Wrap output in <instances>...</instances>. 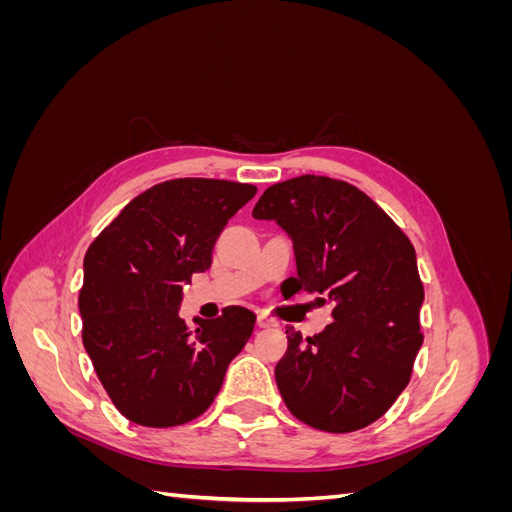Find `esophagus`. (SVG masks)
<instances>
[{"label":"esophagus","mask_w":512,"mask_h":512,"mask_svg":"<svg viewBox=\"0 0 512 512\" xmlns=\"http://www.w3.org/2000/svg\"><path fill=\"white\" fill-rule=\"evenodd\" d=\"M256 324L260 329H271V327H275V322L269 318V316H265V314H260L258 318H256Z\"/></svg>","instance_id":"34e87169"}]
</instances>
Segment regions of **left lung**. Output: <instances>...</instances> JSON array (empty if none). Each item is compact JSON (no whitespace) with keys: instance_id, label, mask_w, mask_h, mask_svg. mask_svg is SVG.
<instances>
[{"instance_id":"1","label":"left lung","mask_w":512,"mask_h":512,"mask_svg":"<svg viewBox=\"0 0 512 512\" xmlns=\"http://www.w3.org/2000/svg\"><path fill=\"white\" fill-rule=\"evenodd\" d=\"M256 220H275L292 239L297 277L290 292H318L333 322L305 337L286 327L275 365L286 408L305 425L363 429L406 389L423 344V282L414 245L354 185L318 175L275 183L258 198Z\"/></svg>"}]
</instances>
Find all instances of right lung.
Here are the masks:
<instances>
[{
	"label": "right lung",
	"mask_w": 512,
	"mask_h": 512,
	"mask_svg": "<svg viewBox=\"0 0 512 512\" xmlns=\"http://www.w3.org/2000/svg\"><path fill=\"white\" fill-rule=\"evenodd\" d=\"M256 185L170 179L138 194L89 245L79 309L83 346L115 408L145 427L194 421L218 395L256 314L179 316L183 284L211 267L220 232Z\"/></svg>",
	"instance_id": "1"
}]
</instances>
